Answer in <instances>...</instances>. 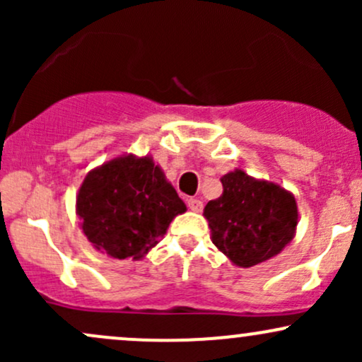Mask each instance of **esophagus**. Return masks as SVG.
Masks as SVG:
<instances>
[{
    "instance_id": "1",
    "label": "esophagus",
    "mask_w": 362,
    "mask_h": 362,
    "mask_svg": "<svg viewBox=\"0 0 362 362\" xmlns=\"http://www.w3.org/2000/svg\"><path fill=\"white\" fill-rule=\"evenodd\" d=\"M187 207H189L190 211H194V213H201L202 202L199 201V199H189V201H187Z\"/></svg>"
}]
</instances>
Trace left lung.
<instances>
[{"mask_svg":"<svg viewBox=\"0 0 362 362\" xmlns=\"http://www.w3.org/2000/svg\"><path fill=\"white\" fill-rule=\"evenodd\" d=\"M221 184L223 194L204 207L218 250L238 267H252L284 250L296 235L294 195L240 168L223 175Z\"/></svg>","mask_w":362,"mask_h":362,"instance_id":"obj_1","label":"left lung"}]
</instances>
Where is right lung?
<instances>
[{"instance_id":"1","label":"right lung","mask_w":362,"mask_h":362,"mask_svg":"<svg viewBox=\"0 0 362 362\" xmlns=\"http://www.w3.org/2000/svg\"><path fill=\"white\" fill-rule=\"evenodd\" d=\"M187 207L151 156L120 155L93 168L76 195L88 242L110 259H143Z\"/></svg>"}]
</instances>
